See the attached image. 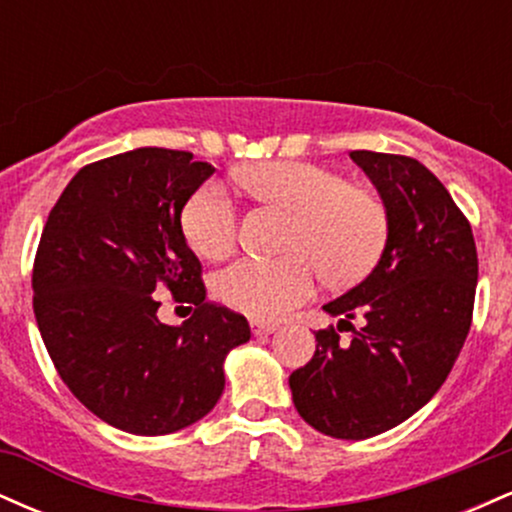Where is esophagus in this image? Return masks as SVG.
<instances>
[{
  "mask_svg": "<svg viewBox=\"0 0 512 512\" xmlns=\"http://www.w3.org/2000/svg\"><path fill=\"white\" fill-rule=\"evenodd\" d=\"M250 327H252V334H257V337H260V334H272L279 330L276 322H262V320H252Z\"/></svg>",
  "mask_w": 512,
  "mask_h": 512,
  "instance_id": "esophagus-1",
  "label": "esophagus"
}]
</instances>
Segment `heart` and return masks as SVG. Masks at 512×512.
Returning <instances> with one entry per match:
<instances>
[{"label":"heart","mask_w":512,"mask_h":512,"mask_svg":"<svg viewBox=\"0 0 512 512\" xmlns=\"http://www.w3.org/2000/svg\"><path fill=\"white\" fill-rule=\"evenodd\" d=\"M238 182L252 197L293 214L291 255L240 257L214 279L216 296L257 320L289 315L313 296L315 261L332 279H354L373 264L385 240V207L366 187L305 161H269L243 170ZM182 236L207 260H221L238 238V207L219 182L197 187L180 214Z\"/></svg>","instance_id":"1"}]
</instances>
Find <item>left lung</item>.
I'll return each mask as SVG.
<instances>
[{
    "mask_svg": "<svg viewBox=\"0 0 512 512\" xmlns=\"http://www.w3.org/2000/svg\"><path fill=\"white\" fill-rule=\"evenodd\" d=\"M349 156L385 204V250L361 284L325 305L342 320L315 332V356L289 385L315 431L363 440L407 421L445 383L472 325L479 260L467 216L424 163ZM342 324L349 343L338 342Z\"/></svg>",
    "mask_w": 512,
    "mask_h": 512,
    "instance_id": "1",
    "label": "left lung"
}]
</instances>
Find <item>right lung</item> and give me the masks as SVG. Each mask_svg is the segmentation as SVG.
Here are the masks:
<instances>
[{
	"label": "right lung",
	"instance_id": "right-lung-1",
	"mask_svg": "<svg viewBox=\"0 0 512 512\" xmlns=\"http://www.w3.org/2000/svg\"><path fill=\"white\" fill-rule=\"evenodd\" d=\"M214 166L190 151H127L88 163L52 207L33 264V310L64 385L105 424L166 436L219 402L226 354L250 339L240 313L207 301L180 214ZM166 285L196 305L157 320Z\"/></svg>",
	"mask_w": 512,
	"mask_h": 512
}]
</instances>
